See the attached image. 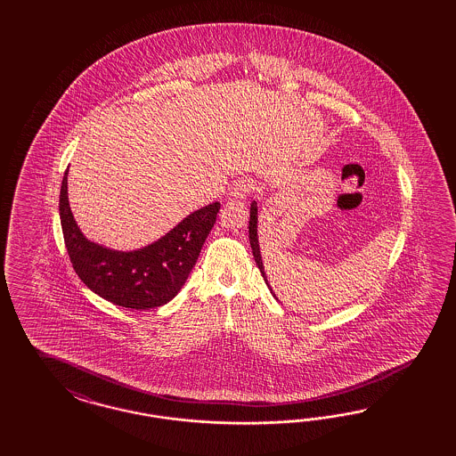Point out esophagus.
<instances>
[{
  "mask_svg": "<svg viewBox=\"0 0 456 456\" xmlns=\"http://www.w3.org/2000/svg\"><path fill=\"white\" fill-rule=\"evenodd\" d=\"M256 189V185H254V180L250 179H239L235 180L234 183H232V187H231V197L232 199H248V195H250V192Z\"/></svg>",
  "mask_w": 456,
  "mask_h": 456,
  "instance_id": "esophagus-1",
  "label": "esophagus"
}]
</instances>
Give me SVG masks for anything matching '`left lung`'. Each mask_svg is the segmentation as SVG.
Segmentation results:
<instances>
[{"instance_id": "8db88e82", "label": "left lung", "mask_w": 456, "mask_h": 456, "mask_svg": "<svg viewBox=\"0 0 456 456\" xmlns=\"http://www.w3.org/2000/svg\"><path fill=\"white\" fill-rule=\"evenodd\" d=\"M248 240H250V248H252V254H254V259L256 264L263 274L264 281L267 284V288L273 292V296L276 297L274 290L271 288V284L267 282V276H265V271H264L263 256H261V248H259V239H257V202L252 200L250 204V219H248Z\"/></svg>"}]
</instances>
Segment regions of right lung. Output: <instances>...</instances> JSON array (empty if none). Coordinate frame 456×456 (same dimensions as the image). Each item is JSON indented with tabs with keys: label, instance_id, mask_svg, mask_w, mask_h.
<instances>
[{
	"label": "right lung",
	"instance_id": "obj_1",
	"mask_svg": "<svg viewBox=\"0 0 456 456\" xmlns=\"http://www.w3.org/2000/svg\"><path fill=\"white\" fill-rule=\"evenodd\" d=\"M67 183L69 168L61 180L60 221L69 261L83 284L111 304L137 311L172 301L197 263L221 204L195 210L145 248L115 250L83 235L69 208Z\"/></svg>",
	"mask_w": 456,
	"mask_h": 456
}]
</instances>
